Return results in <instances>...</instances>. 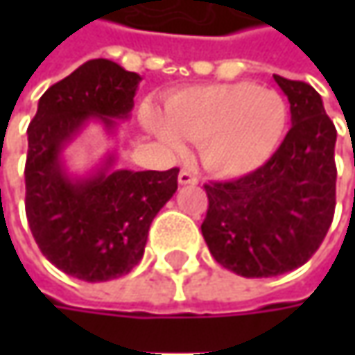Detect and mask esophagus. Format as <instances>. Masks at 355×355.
I'll list each match as a JSON object with an SVG mask.
<instances>
[{
  "mask_svg": "<svg viewBox=\"0 0 355 355\" xmlns=\"http://www.w3.org/2000/svg\"><path fill=\"white\" fill-rule=\"evenodd\" d=\"M178 182L182 185H196L199 180L196 173H191L189 170H182L180 171V175H178Z\"/></svg>",
  "mask_w": 355,
  "mask_h": 355,
  "instance_id": "1",
  "label": "esophagus"
}]
</instances>
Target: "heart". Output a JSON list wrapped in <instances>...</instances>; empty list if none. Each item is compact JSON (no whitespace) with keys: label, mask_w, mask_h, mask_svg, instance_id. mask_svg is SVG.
Segmentation results:
<instances>
[{"label":"heart","mask_w":355,"mask_h":355,"mask_svg":"<svg viewBox=\"0 0 355 355\" xmlns=\"http://www.w3.org/2000/svg\"><path fill=\"white\" fill-rule=\"evenodd\" d=\"M144 124L173 150L184 148L182 138L201 144L207 170L239 178L277 152L288 126V104L280 92L254 83L207 85L173 94L166 120L148 108Z\"/></svg>","instance_id":"1"}]
</instances>
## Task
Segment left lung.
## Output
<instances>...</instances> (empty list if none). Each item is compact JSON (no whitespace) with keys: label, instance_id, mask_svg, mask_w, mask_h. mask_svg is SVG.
<instances>
[{"label":"left lung","instance_id":"obj_1","mask_svg":"<svg viewBox=\"0 0 355 355\" xmlns=\"http://www.w3.org/2000/svg\"><path fill=\"white\" fill-rule=\"evenodd\" d=\"M293 126L259 170L205 184L201 223L213 259L247 279L277 277L318 251L336 209V126L308 83L275 75Z\"/></svg>","mask_w":355,"mask_h":355}]
</instances>
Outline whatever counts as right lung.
<instances>
[{
	"label": "right lung",
	"mask_w": 355,
	"mask_h": 355,
	"mask_svg": "<svg viewBox=\"0 0 355 355\" xmlns=\"http://www.w3.org/2000/svg\"><path fill=\"white\" fill-rule=\"evenodd\" d=\"M142 78L108 59H92L49 87L27 128L25 213L35 243L62 272L104 282L128 275L144 257L157 211L178 189V168L112 170L114 156L73 180L61 152L90 118L106 130L128 118Z\"/></svg>",
	"instance_id": "right-lung-1"
}]
</instances>
